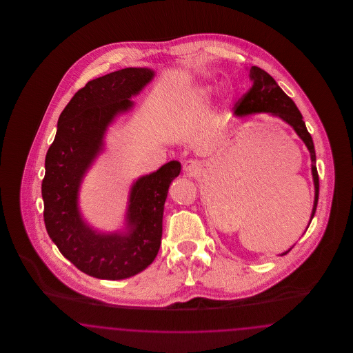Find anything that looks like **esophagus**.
Returning <instances> with one entry per match:
<instances>
[{
	"mask_svg": "<svg viewBox=\"0 0 353 353\" xmlns=\"http://www.w3.org/2000/svg\"><path fill=\"white\" fill-rule=\"evenodd\" d=\"M184 172L188 176H199L201 172V164L197 160H188L184 163Z\"/></svg>",
	"mask_w": 353,
	"mask_h": 353,
	"instance_id": "1",
	"label": "esophagus"
}]
</instances>
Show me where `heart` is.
<instances>
[{"label":"heart","mask_w":353,"mask_h":353,"mask_svg":"<svg viewBox=\"0 0 353 353\" xmlns=\"http://www.w3.org/2000/svg\"><path fill=\"white\" fill-rule=\"evenodd\" d=\"M197 94L201 99H209L214 94V85L212 84H202L197 90Z\"/></svg>","instance_id":"heart-1"}]
</instances>
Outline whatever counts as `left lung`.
Here are the masks:
<instances>
[{
	"mask_svg": "<svg viewBox=\"0 0 353 353\" xmlns=\"http://www.w3.org/2000/svg\"><path fill=\"white\" fill-rule=\"evenodd\" d=\"M249 77L252 81V88L245 94V97L238 101L233 108L234 117L238 119H246L254 114H269L274 118L281 119L288 124L295 134L301 137L303 143L305 144L307 150L311 156V172L312 180L315 186V200L312 206V213L310 222L314 219L318 200H319V174L316 169V154L314 141L310 132L307 131L305 123L303 121L302 114L298 110L296 104L292 101L290 97H287L285 91L274 81V78L269 75L265 70L252 66L249 68ZM310 226V225H308ZM308 229V228H307ZM291 249L281 254L285 255Z\"/></svg>",
	"mask_w": 353,
	"mask_h": 353,
	"instance_id": "left-lung-1",
	"label": "left lung"
}]
</instances>
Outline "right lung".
Here are the masks:
<instances>
[{
	"instance_id": "obj_1",
	"label": "right lung",
	"mask_w": 353,
	"mask_h": 353,
	"mask_svg": "<svg viewBox=\"0 0 353 353\" xmlns=\"http://www.w3.org/2000/svg\"><path fill=\"white\" fill-rule=\"evenodd\" d=\"M153 77L152 68H127L90 81L62 111L46 153L42 199L48 234L65 258L94 278L134 276L151 265L161 245L169 185L181 172L177 160L134 181L121 230L92 228L79 209L84 176L104 151L108 127L134 108L132 98Z\"/></svg>"
}]
</instances>
